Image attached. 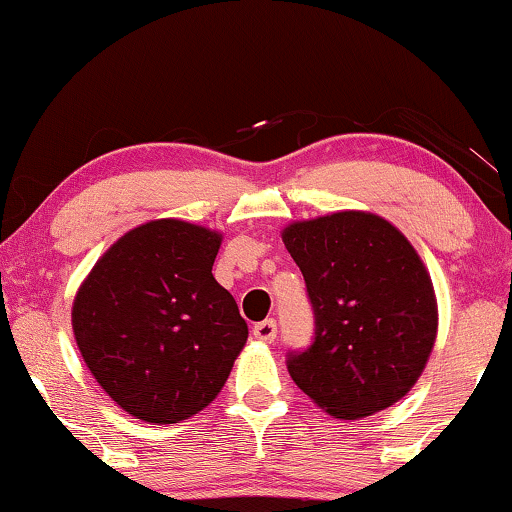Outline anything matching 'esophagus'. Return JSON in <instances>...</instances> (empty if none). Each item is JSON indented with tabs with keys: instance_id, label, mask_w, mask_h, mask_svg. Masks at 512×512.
I'll list each match as a JSON object with an SVG mask.
<instances>
[{
	"instance_id": "34e87169",
	"label": "esophagus",
	"mask_w": 512,
	"mask_h": 512,
	"mask_svg": "<svg viewBox=\"0 0 512 512\" xmlns=\"http://www.w3.org/2000/svg\"><path fill=\"white\" fill-rule=\"evenodd\" d=\"M254 338L261 342H275L277 338V321L275 319H265L261 324L254 326Z\"/></svg>"
}]
</instances>
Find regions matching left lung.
I'll return each mask as SVG.
<instances>
[{"instance_id":"8db88e82","label":"left lung","mask_w":512,"mask_h":512,"mask_svg":"<svg viewBox=\"0 0 512 512\" xmlns=\"http://www.w3.org/2000/svg\"><path fill=\"white\" fill-rule=\"evenodd\" d=\"M282 240L314 312L312 345L286 359L293 382L335 419L401 401L438 331L436 293L415 247L382 216L354 209L291 223Z\"/></svg>"}]
</instances>
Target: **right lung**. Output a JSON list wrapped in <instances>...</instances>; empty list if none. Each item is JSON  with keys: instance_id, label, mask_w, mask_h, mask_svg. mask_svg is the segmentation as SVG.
I'll return each mask as SVG.
<instances>
[{"instance_id": "obj_1", "label": "right lung", "mask_w": 512, "mask_h": 512, "mask_svg": "<svg viewBox=\"0 0 512 512\" xmlns=\"http://www.w3.org/2000/svg\"><path fill=\"white\" fill-rule=\"evenodd\" d=\"M221 233L179 219L132 228L83 279L76 345L128 415L177 424L226 384L249 328L212 275Z\"/></svg>"}]
</instances>
